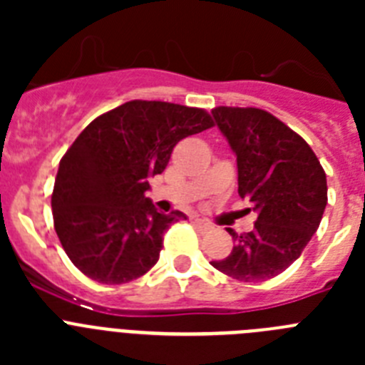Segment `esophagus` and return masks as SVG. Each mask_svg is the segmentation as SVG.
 <instances>
[{"mask_svg": "<svg viewBox=\"0 0 365 365\" xmlns=\"http://www.w3.org/2000/svg\"><path fill=\"white\" fill-rule=\"evenodd\" d=\"M193 225H195V228H197L199 232H210L212 228V222L210 221H206V219H195L193 221Z\"/></svg>", "mask_w": 365, "mask_h": 365, "instance_id": "esophagus-1", "label": "esophagus"}]
</instances>
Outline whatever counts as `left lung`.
Listing matches in <instances>:
<instances>
[{
  "mask_svg": "<svg viewBox=\"0 0 365 365\" xmlns=\"http://www.w3.org/2000/svg\"><path fill=\"white\" fill-rule=\"evenodd\" d=\"M212 115L237 157V192L257 212L252 232L228 228L234 248L212 267L240 282H267L298 259L320 227L325 172L311 146L269 111L219 106Z\"/></svg>",
  "mask_w": 365,
  "mask_h": 365,
  "instance_id": "8db88e82",
  "label": "left lung"
}]
</instances>
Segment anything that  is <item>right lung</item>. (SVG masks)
Here are the masks:
<instances>
[{
	"label": "right lung",
	"mask_w": 365,
	"mask_h": 365,
	"mask_svg": "<svg viewBox=\"0 0 365 365\" xmlns=\"http://www.w3.org/2000/svg\"><path fill=\"white\" fill-rule=\"evenodd\" d=\"M212 125L205 109L155 100L125 102L87 125L60 160L51 199L76 269L120 285L159 261L164 232L186 215L157 212L148 179L164 172L179 140Z\"/></svg>",
	"instance_id": "obj_1"
}]
</instances>
